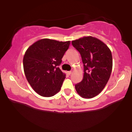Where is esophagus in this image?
<instances>
[{
    "label": "esophagus",
    "mask_w": 132,
    "mask_h": 132,
    "mask_svg": "<svg viewBox=\"0 0 132 132\" xmlns=\"http://www.w3.org/2000/svg\"><path fill=\"white\" fill-rule=\"evenodd\" d=\"M72 73V72H71V71H68V75H71V74Z\"/></svg>",
    "instance_id": "34e87169"
}]
</instances>
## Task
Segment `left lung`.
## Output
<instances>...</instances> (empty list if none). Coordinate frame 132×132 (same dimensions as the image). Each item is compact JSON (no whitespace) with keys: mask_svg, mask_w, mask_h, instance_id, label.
I'll return each mask as SVG.
<instances>
[{"mask_svg":"<svg viewBox=\"0 0 132 132\" xmlns=\"http://www.w3.org/2000/svg\"><path fill=\"white\" fill-rule=\"evenodd\" d=\"M81 54L84 64V77L75 85L78 94L91 99L104 89L112 69V56L108 46L96 38L84 37L72 42Z\"/></svg>","mask_w":132,"mask_h":132,"instance_id":"left-lung-1","label":"left lung"}]
</instances>
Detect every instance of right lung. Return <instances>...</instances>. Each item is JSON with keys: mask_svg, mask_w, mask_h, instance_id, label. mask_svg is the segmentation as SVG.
I'll return each mask as SVG.
<instances>
[{"mask_svg": "<svg viewBox=\"0 0 132 132\" xmlns=\"http://www.w3.org/2000/svg\"><path fill=\"white\" fill-rule=\"evenodd\" d=\"M69 45V41L45 38L27 49L23 60L24 72L30 86L39 95L51 97L60 90L66 75L58 66Z\"/></svg>", "mask_w": 132, "mask_h": 132, "instance_id": "right-lung-1", "label": "right lung"}]
</instances>
